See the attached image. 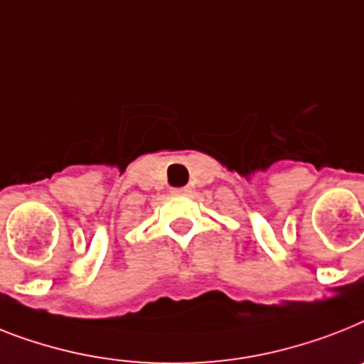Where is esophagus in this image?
Instances as JSON below:
<instances>
[{
    "mask_svg": "<svg viewBox=\"0 0 364 364\" xmlns=\"http://www.w3.org/2000/svg\"><path fill=\"white\" fill-rule=\"evenodd\" d=\"M173 192H177V194H185V192H188L187 187H183V188H173Z\"/></svg>",
    "mask_w": 364,
    "mask_h": 364,
    "instance_id": "34e87169",
    "label": "esophagus"
}]
</instances>
